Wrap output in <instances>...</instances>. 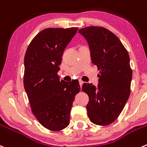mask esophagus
I'll return each mask as SVG.
<instances>
[{
    "label": "esophagus",
    "mask_w": 147,
    "mask_h": 147,
    "mask_svg": "<svg viewBox=\"0 0 147 147\" xmlns=\"http://www.w3.org/2000/svg\"><path fill=\"white\" fill-rule=\"evenodd\" d=\"M79 82H80V87H81V88H82V85H83V84H84V82L82 80H80Z\"/></svg>",
    "instance_id": "obj_1"
}]
</instances>
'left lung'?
<instances>
[{
	"label": "left lung",
	"mask_w": 147,
	"mask_h": 147,
	"mask_svg": "<svg viewBox=\"0 0 147 147\" xmlns=\"http://www.w3.org/2000/svg\"><path fill=\"white\" fill-rule=\"evenodd\" d=\"M86 39L92 63L100 70L98 88L85 83L82 90L89 96L88 116L92 123L107 126L117 119L131 92L132 69L127 50L120 39L102 26L78 31Z\"/></svg>",
	"instance_id": "left-lung-1"
}]
</instances>
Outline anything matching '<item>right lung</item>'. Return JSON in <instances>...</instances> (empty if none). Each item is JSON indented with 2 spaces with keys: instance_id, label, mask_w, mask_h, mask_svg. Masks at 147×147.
Instances as JSON below:
<instances>
[{
  "instance_id": "obj_1",
  "label": "right lung",
  "mask_w": 147,
  "mask_h": 147,
  "mask_svg": "<svg viewBox=\"0 0 147 147\" xmlns=\"http://www.w3.org/2000/svg\"><path fill=\"white\" fill-rule=\"evenodd\" d=\"M78 27L47 28L31 40L24 57V85L31 110L38 121L50 131H60L69 123L79 81L59 80L57 72L67 45Z\"/></svg>"
}]
</instances>
